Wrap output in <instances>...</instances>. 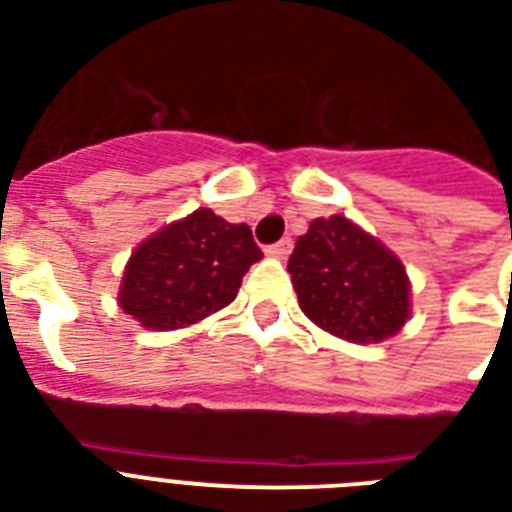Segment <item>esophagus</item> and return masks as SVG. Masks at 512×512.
<instances>
[{"label": "esophagus", "instance_id": "34e87169", "mask_svg": "<svg viewBox=\"0 0 512 512\" xmlns=\"http://www.w3.org/2000/svg\"><path fill=\"white\" fill-rule=\"evenodd\" d=\"M268 255L276 257V260H287L289 252H292V239H281L276 241V244H271V247L265 249Z\"/></svg>", "mask_w": 512, "mask_h": 512}]
</instances>
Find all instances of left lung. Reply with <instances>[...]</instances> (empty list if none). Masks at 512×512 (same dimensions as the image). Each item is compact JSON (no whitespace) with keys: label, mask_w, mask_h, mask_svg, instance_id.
Here are the masks:
<instances>
[{"label":"left lung","mask_w":512,"mask_h":512,"mask_svg":"<svg viewBox=\"0 0 512 512\" xmlns=\"http://www.w3.org/2000/svg\"><path fill=\"white\" fill-rule=\"evenodd\" d=\"M287 271L305 316L342 340L382 342L412 313L401 260L348 217H316Z\"/></svg>","instance_id":"1"}]
</instances>
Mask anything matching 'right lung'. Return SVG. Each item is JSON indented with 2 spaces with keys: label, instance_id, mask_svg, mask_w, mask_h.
Returning <instances> with one entry per match:
<instances>
[{
  "label": "right lung",
  "instance_id": "obj_1",
  "mask_svg": "<svg viewBox=\"0 0 512 512\" xmlns=\"http://www.w3.org/2000/svg\"><path fill=\"white\" fill-rule=\"evenodd\" d=\"M260 257L249 225L196 209L132 252L119 305L146 329L188 327L233 303L244 273Z\"/></svg>",
  "mask_w": 512,
  "mask_h": 512
}]
</instances>
